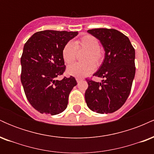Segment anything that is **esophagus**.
Instances as JSON below:
<instances>
[{
    "label": "esophagus",
    "mask_w": 154,
    "mask_h": 154,
    "mask_svg": "<svg viewBox=\"0 0 154 154\" xmlns=\"http://www.w3.org/2000/svg\"><path fill=\"white\" fill-rule=\"evenodd\" d=\"M76 80H77V82H81V81H82L83 79L79 78V77H77V78H76Z\"/></svg>",
    "instance_id": "34e87169"
}]
</instances>
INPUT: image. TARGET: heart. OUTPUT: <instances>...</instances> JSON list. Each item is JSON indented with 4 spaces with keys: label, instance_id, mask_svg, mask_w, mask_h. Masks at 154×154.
<instances>
[{
    "label": "heart",
    "instance_id": "1",
    "mask_svg": "<svg viewBox=\"0 0 154 154\" xmlns=\"http://www.w3.org/2000/svg\"><path fill=\"white\" fill-rule=\"evenodd\" d=\"M85 51L83 61L85 63H76L67 68V73L76 77H85L94 72L96 66L101 65L104 59V53L100 48L99 41L91 35H83L75 43L69 41L62 49V57L67 64L73 63L77 57V51ZM95 64L94 65V63Z\"/></svg>",
    "mask_w": 154,
    "mask_h": 154
}]
</instances>
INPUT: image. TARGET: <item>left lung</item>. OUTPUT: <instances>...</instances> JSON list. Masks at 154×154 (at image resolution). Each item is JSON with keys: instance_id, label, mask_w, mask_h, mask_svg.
<instances>
[{"instance_id": "left-lung-1", "label": "left lung", "mask_w": 154, "mask_h": 154, "mask_svg": "<svg viewBox=\"0 0 154 154\" xmlns=\"http://www.w3.org/2000/svg\"><path fill=\"white\" fill-rule=\"evenodd\" d=\"M88 32L100 40L106 53L103 63L93 75L103 78L102 82L86 79V103L96 113H113L122 106L131 91L135 75V48L128 37L116 29L98 28Z\"/></svg>"}]
</instances>
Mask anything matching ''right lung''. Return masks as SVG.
I'll use <instances>...</instances> for the list:
<instances>
[{"instance_id":"1","label":"right lung","mask_w":154,"mask_h":154,"mask_svg":"<svg viewBox=\"0 0 154 154\" xmlns=\"http://www.w3.org/2000/svg\"><path fill=\"white\" fill-rule=\"evenodd\" d=\"M78 32L44 30L35 33L24 44L21 57V82L28 101L41 114H56L66 109L77 81L72 76L57 77L66 69L62 57L65 44Z\"/></svg>"}]
</instances>
